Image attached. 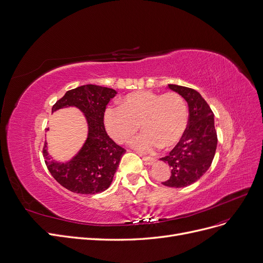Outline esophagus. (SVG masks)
Returning a JSON list of instances; mask_svg holds the SVG:
<instances>
[{"instance_id": "obj_1", "label": "esophagus", "mask_w": 263, "mask_h": 263, "mask_svg": "<svg viewBox=\"0 0 263 263\" xmlns=\"http://www.w3.org/2000/svg\"><path fill=\"white\" fill-rule=\"evenodd\" d=\"M141 157H142V159L144 160V162L146 163V164H152L154 161H155V159L154 158H152V157H147V156H143V155H141Z\"/></svg>"}]
</instances>
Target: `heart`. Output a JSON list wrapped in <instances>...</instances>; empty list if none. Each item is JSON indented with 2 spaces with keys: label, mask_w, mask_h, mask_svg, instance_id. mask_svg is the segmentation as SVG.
Returning a JSON list of instances; mask_svg holds the SVG:
<instances>
[{
  "label": "heart",
  "mask_w": 263,
  "mask_h": 263,
  "mask_svg": "<svg viewBox=\"0 0 263 263\" xmlns=\"http://www.w3.org/2000/svg\"><path fill=\"white\" fill-rule=\"evenodd\" d=\"M187 121L186 103L176 92H133L123 97L121 106H109L104 116L106 130L117 143H124L141 124L144 132L130 145L143 153L174 146L185 133Z\"/></svg>",
  "instance_id": "b5f03b06"
}]
</instances>
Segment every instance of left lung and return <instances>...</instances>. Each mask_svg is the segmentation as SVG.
Wrapping results in <instances>:
<instances>
[{
	"label": "left lung",
	"instance_id": "obj_1",
	"mask_svg": "<svg viewBox=\"0 0 263 263\" xmlns=\"http://www.w3.org/2000/svg\"><path fill=\"white\" fill-rule=\"evenodd\" d=\"M189 104V122L185 133L168 156L160 160L169 163L170 178L162 182L169 187H185L201 178L215 157L218 137L213 112L202 96L191 87L169 84Z\"/></svg>",
	"mask_w": 263,
	"mask_h": 263
}]
</instances>
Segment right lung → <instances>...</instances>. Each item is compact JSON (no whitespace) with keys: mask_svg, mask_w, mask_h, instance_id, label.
Listing matches in <instances>:
<instances>
[{"mask_svg":"<svg viewBox=\"0 0 263 263\" xmlns=\"http://www.w3.org/2000/svg\"><path fill=\"white\" fill-rule=\"evenodd\" d=\"M117 94L114 89L94 84L78 86L67 91L52 107L55 111L63 107H78L86 117L89 134L81 151L66 163L51 161L46 143L43 147L45 164L53 178L65 189L77 194L92 195L109 187L125 149L107 134L104 112L107 104Z\"/></svg>","mask_w":263,"mask_h":263,"instance_id":"right-lung-1","label":"right lung"}]
</instances>
